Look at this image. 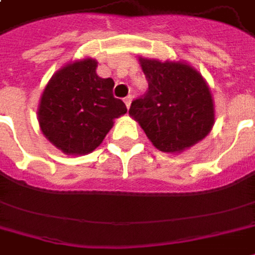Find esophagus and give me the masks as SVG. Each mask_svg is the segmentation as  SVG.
I'll list each match as a JSON object with an SVG mask.
<instances>
[{"mask_svg": "<svg viewBox=\"0 0 255 255\" xmlns=\"http://www.w3.org/2000/svg\"><path fill=\"white\" fill-rule=\"evenodd\" d=\"M130 103H132V96L129 95L128 97H125V105H126L128 108H130Z\"/></svg>", "mask_w": 255, "mask_h": 255, "instance_id": "34e87169", "label": "esophagus"}]
</instances>
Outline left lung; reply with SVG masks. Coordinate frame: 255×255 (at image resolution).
<instances>
[{
	"label": "left lung",
	"mask_w": 255,
	"mask_h": 255,
	"mask_svg": "<svg viewBox=\"0 0 255 255\" xmlns=\"http://www.w3.org/2000/svg\"><path fill=\"white\" fill-rule=\"evenodd\" d=\"M147 92L129 115L162 152H181L210 133L214 103L202 76L184 63L140 58Z\"/></svg>",
	"instance_id": "8db88e82"
}]
</instances>
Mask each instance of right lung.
I'll use <instances>...</instances> for the list:
<instances>
[{"mask_svg":"<svg viewBox=\"0 0 255 255\" xmlns=\"http://www.w3.org/2000/svg\"><path fill=\"white\" fill-rule=\"evenodd\" d=\"M97 61L67 64L48 82L41 96L38 122L45 137L69 155H86L99 146L113 119L128 112L113 96L115 82L96 74Z\"/></svg>","mask_w":255,"mask_h":255,"instance_id":"obj_1","label":"right lung"}]
</instances>
